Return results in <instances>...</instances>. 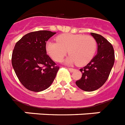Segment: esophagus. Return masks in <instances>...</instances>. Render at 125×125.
Returning a JSON list of instances; mask_svg holds the SVG:
<instances>
[{"label":"esophagus","instance_id":"esophagus-1","mask_svg":"<svg viewBox=\"0 0 125 125\" xmlns=\"http://www.w3.org/2000/svg\"><path fill=\"white\" fill-rule=\"evenodd\" d=\"M68 69L69 71H70V72H74L75 71V69L72 68H68Z\"/></svg>","mask_w":125,"mask_h":125}]
</instances>
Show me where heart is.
Here are the masks:
<instances>
[{
    "label": "heart",
    "mask_w": 125,
    "mask_h": 125,
    "mask_svg": "<svg viewBox=\"0 0 125 125\" xmlns=\"http://www.w3.org/2000/svg\"><path fill=\"white\" fill-rule=\"evenodd\" d=\"M56 40L46 44L47 53L55 61H61L68 50L70 55L66 62L83 66L92 59L96 52L97 43L91 35L64 33L58 35Z\"/></svg>",
    "instance_id": "obj_1"
}]
</instances>
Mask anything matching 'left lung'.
Returning <instances> with one entry per match:
<instances>
[{
  "label": "left lung",
  "instance_id": "8db88e82",
  "mask_svg": "<svg viewBox=\"0 0 125 125\" xmlns=\"http://www.w3.org/2000/svg\"><path fill=\"white\" fill-rule=\"evenodd\" d=\"M97 43V53L84 67L80 69L82 77L75 82L79 88L92 92L105 83L114 64L115 54L112 44L101 35L91 33Z\"/></svg>",
  "mask_w": 125,
  "mask_h": 125
}]
</instances>
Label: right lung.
Segmentation results:
<instances>
[{
  "label": "right lung",
  "mask_w": 125,
  "mask_h": 125,
  "mask_svg": "<svg viewBox=\"0 0 125 125\" xmlns=\"http://www.w3.org/2000/svg\"><path fill=\"white\" fill-rule=\"evenodd\" d=\"M55 33L48 30L33 31L23 36L15 44L12 66L19 81L29 90H44L55 78L59 66L46 50V42Z\"/></svg>",
  "instance_id": "right-lung-1"
}]
</instances>
